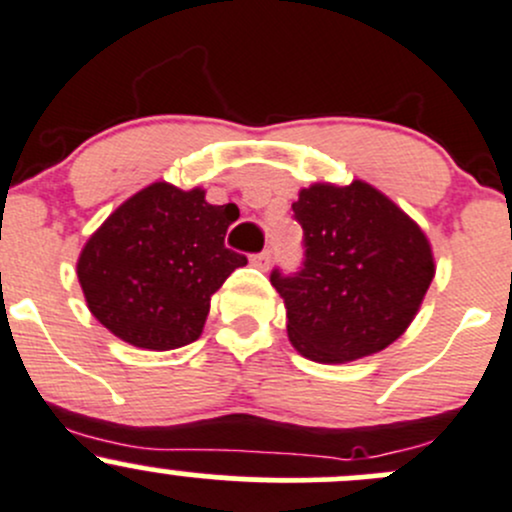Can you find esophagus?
<instances>
[{"instance_id":"1","label":"esophagus","mask_w":512,"mask_h":512,"mask_svg":"<svg viewBox=\"0 0 512 512\" xmlns=\"http://www.w3.org/2000/svg\"><path fill=\"white\" fill-rule=\"evenodd\" d=\"M251 263H254L256 268H261V271H266L268 263H271V251H261V254H254V256H251Z\"/></svg>"}]
</instances>
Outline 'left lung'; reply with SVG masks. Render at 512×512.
Segmentation results:
<instances>
[{"mask_svg": "<svg viewBox=\"0 0 512 512\" xmlns=\"http://www.w3.org/2000/svg\"><path fill=\"white\" fill-rule=\"evenodd\" d=\"M293 217L303 226V266L293 276L273 268L271 283L295 350L340 365L392 345L436 273L419 224L362 179L300 189Z\"/></svg>", "mask_w": 512, "mask_h": 512, "instance_id": "obj_1", "label": "left lung"}]
</instances>
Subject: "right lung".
I'll list each match as a JSON object with an SVG mask.
<instances>
[{
  "instance_id": "obj_1",
  "label": "right lung",
  "mask_w": 512,
  "mask_h": 512,
  "mask_svg": "<svg viewBox=\"0 0 512 512\" xmlns=\"http://www.w3.org/2000/svg\"><path fill=\"white\" fill-rule=\"evenodd\" d=\"M236 204L214 207L204 189L155 182L120 204L78 256V281L115 337L142 350L197 340L209 300L246 256L226 249Z\"/></svg>"
}]
</instances>
